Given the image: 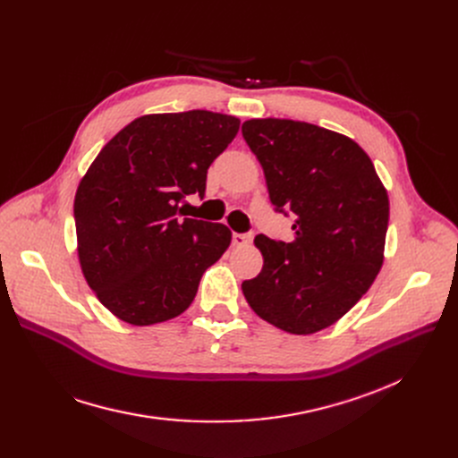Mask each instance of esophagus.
I'll return each mask as SVG.
<instances>
[{
  "instance_id": "obj_1",
  "label": "esophagus",
  "mask_w": 458,
  "mask_h": 458,
  "mask_svg": "<svg viewBox=\"0 0 458 458\" xmlns=\"http://www.w3.org/2000/svg\"><path fill=\"white\" fill-rule=\"evenodd\" d=\"M252 233H233L232 235V243L233 247H247L252 243Z\"/></svg>"
}]
</instances>
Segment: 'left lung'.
<instances>
[{"instance_id": "8db88e82", "label": "left lung", "mask_w": 458, "mask_h": 458, "mask_svg": "<svg viewBox=\"0 0 458 458\" xmlns=\"http://www.w3.org/2000/svg\"><path fill=\"white\" fill-rule=\"evenodd\" d=\"M243 137L276 211H292V243L256 235L261 273L242 284L256 314L290 334H314L362 299L375 282L390 219L386 187L358 144L314 124L252 118Z\"/></svg>"}]
</instances>
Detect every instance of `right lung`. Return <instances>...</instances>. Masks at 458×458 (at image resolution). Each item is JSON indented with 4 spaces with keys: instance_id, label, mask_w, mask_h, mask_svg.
Here are the masks:
<instances>
[{
    "instance_id": "obj_1",
    "label": "right lung",
    "mask_w": 458,
    "mask_h": 458,
    "mask_svg": "<svg viewBox=\"0 0 458 458\" xmlns=\"http://www.w3.org/2000/svg\"><path fill=\"white\" fill-rule=\"evenodd\" d=\"M237 131L239 118L223 113L144 114L89 166L74 200L78 258L120 321L148 327L183 314L230 247L228 226L182 219L180 204L204 197L209 165Z\"/></svg>"
}]
</instances>
